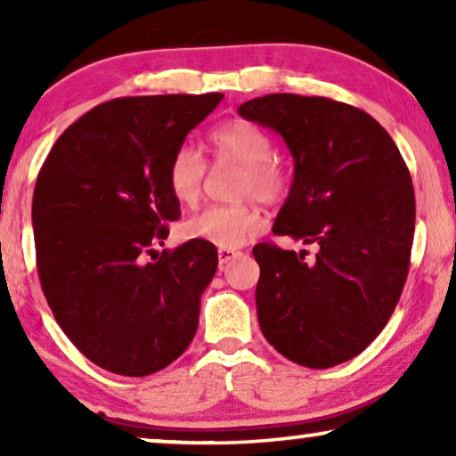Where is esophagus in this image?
Returning a JSON list of instances; mask_svg holds the SVG:
<instances>
[{
    "label": "esophagus",
    "mask_w": 456,
    "mask_h": 456,
    "mask_svg": "<svg viewBox=\"0 0 456 456\" xmlns=\"http://www.w3.org/2000/svg\"><path fill=\"white\" fill-rule=\"evenodd\" d=\"M239 251H230V248H220L217 251V259H220V265H226L228 261H232L234 257H239Z\"/></svg>",
    "instance_id": "34e87169"
}]
</instances>
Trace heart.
<instances>
[{
	"instance_id": "obj_1",
	"label": "heart",
	"mask_w": 456,
	"mask_h": 456,
	"mask_svg": "<svg viewBox=\"0 0 456 456\" xmlns=\"http://www.w3.org/2000/svg\"><path fill=\"white\" fill-rule=\"evenodd\" d=\"M216 159L240 167V199L253 197L261 203H278L286 197L290 176L273 158V141L264 128L248 120H232L211 133ZM208 164L191 142H183L167 164V186L178 203L192 208L203 192ZM264 228V216L253 205L208 208L183 224L191 240H205L220 248H239Z\"/></svg>"
}]
</instances>
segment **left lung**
I'll return each instance as SVG.
<instances>
[{
    "instance_id": "1",
    "label": "left lung",
    "mask_w": 456,
    "mask_h": 456,
    "mask_svg": "<svg viewBox=\"0 0 456 456\" xmlns=\"http://www.w3.org/2000/svg\"><path fill=\"white\" fill-rule=\"evenodd\" d=\"M239 114L282 136L295 159L273 234L317 245L253 248L261 332L286 359L326 370L365 351L407 282L415 192L392 136L363 110L328 97L273 93Z\"/></svg>"
}]
</instances>
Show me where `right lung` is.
<instances>
[{
	"mask_svg": "<svg viewBox=\"0 0 456 456\" xmlns=\"http://www.w3.org/2000/svg\"><path fill=\"white\" fill-rule=\"evenodd\" d=\"M222 97L105 102L64 130L37 178L41 289L72 345L118 376L164 370L197 332L216 247L189 240L159 255L153 245H164L167 222L180 217L167 164Z\"/></svg>",
	"mask_w": 456,
	"mask_h": 456,
	"instance_id": "add662e5",
	"label": "right lung"
}]
</instances>
